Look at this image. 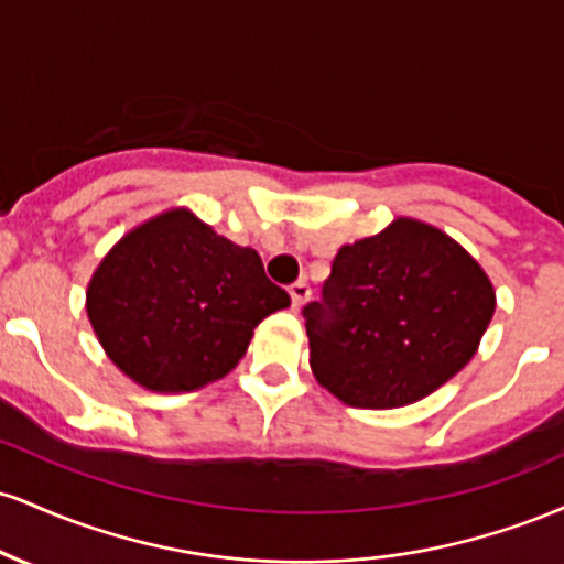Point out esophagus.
Listing matches in <instances>:
<instances>
[{
    "label": "esophagus",
    "instance_id": "obj_1",
    "mask_svg": "<svg viewBox=\"0 0 564 564\" xmlns=\"http://www.w3.org/2000/svg\"><path fill=\"white\" fill-rule=\"evenodd\" d=\"M289 294H291V304H294V307H302V304L310 300V283L307 281L291 283Z\"/></svg>",
    "mask_w": 564,
    "mask_h": 564
}]
</instances>
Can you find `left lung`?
I'll return each mask as SVG.
<instances>
[{
  "mask_svg": "<svg viewBox=\"0 0 564 564\" xmlns=\"http://www.w3.org/2000/svg\"><path fill=\"white\" fill-rule=\"evenodd\" d=\"M494 310V283L462 243L398 217L341 246L321 302L302 310L310 368L352 408L416 403L469 364Z\"/></svg>",
  "mask_w": 564,
  "mask_h": 564,
  "instance_id": "obj_1",
  "label": "left lung"
}]
</instances>
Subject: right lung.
I'll return each instance as SVG.
<instances>
[{"label":"right lung","instance_id":"obj_1","mask_svg":"<svg viewBox=\"0 0 564 564\" xmlns=\"http://www.w3.org/2000/svg\"><path fill=\"white\" fill-rule=\"evenodd\" d=\"M291 300L249 246L191 209L129 230L87 286V315L119 371L151 392H193L238 366L254 328Z\"/></svg>","mask_w":564,"mask_h":564}]
</instances>
